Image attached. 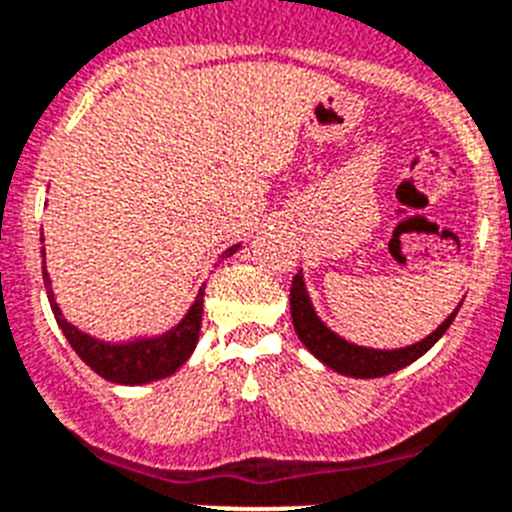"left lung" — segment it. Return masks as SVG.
<instances>
[{"mask_svg":"<svg viewBox=\"0 0 512 512\" xmlns=\"http://www.w3.org/2000/svg\"><path fill=\"white\" fill-rule=\"evenodd\" d=\"M458 308H461V305H458ZM458 308L453 310L451 316L445 318L430 336H425L422 342L409 344V347L404 349H370L342 339V336L334 334V331L316 316V310L310 305L308 290H305L303 274H295L290 287L292 323H295V331H298L300 342H303L305 347L313 352V357H318L326 368L336 370V373L342 375H352V378H381V375L396 373V370L412 365L414 360H419V357L425 355L427 349L448 331V326H451L453 318H456Z\"/></svg>","mask_w":512,"mask_h":512,"instance_id":"1","label":"left lung"}]
</instances>
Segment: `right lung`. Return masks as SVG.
I'll return each instance as SVG.
<instances>
[{"mask_svg": "<svg viewBox=\"0 0 512 512\" xmlns=\"http://www.w3.org/2000/svg\"><path fill=\"white\" fill-rule=\"evenodd\" d=\"M43 243V233H41ZM240 246L227 248L225 256H233ZM41 248V256H43ZM46 264V261H43ZM43 282H46L48 303L54 310L56 323L59 329L64 331L67 342L72 344V349L80 355V360L85 365L95 370L100 378H106L111 383H124V386H142V383L160 381V378H168V375L176 373L183 362L189 360L191 352H194L196 342H199V329H202V313H204V287L196 295L194 305L189 308V313L183 316V321L178 326H173L170 331L160 336H152V339H134V342L124 344H111L100 342L95 336L85 334L77 326L61 316L59 305L54 300V292H51V279H48L46 266H43Z\"/></svg>", "mask_w": 512, "mask_h": 512, "instance_id": "1", "label": "right lung"}]
</instances>
